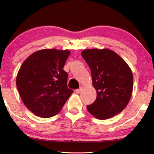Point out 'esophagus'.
<instances>
[{
  "instance_id": "1",
  "label": "esophagus",
  "mask_w": 154,
  "mask_h": 154,
  "mask_svg": "<svg viewBox=\"0 0 154 154\" xmlns=\"http://www.w3.org/2000/svg\"><path fill=\"white\" fill-rule=\"evenodd\" d=\"M82 90H83V88H80L79 89H76V90H75V92H76L77 94H79L82 91Z\"/></svg>"
}]
</instances>
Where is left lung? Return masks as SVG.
<instances>
[{"label": "left lung", "instance_id": "left-lung-1", "mask_svg": "<svg viewBox=\"0 0 154 154\" xmlns=\"http://www.w3.org/2000/svg\"><path fill=\"white\" fill-rule=\"evenodd\" d=\"M82 57L90 68L96 100L87 106L91 115L105 120L124 110L132 96L133 76L127 63L110 49H85Z\"/></svg>", "mask_w": 154, "mask_h": 154}]
</instances>
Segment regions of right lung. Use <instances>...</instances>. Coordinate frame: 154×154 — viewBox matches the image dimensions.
<instances>
[{"mask_svg":"<svg viewBox=\"0 0 154 154\" xmlns=\"http://www.w3.org/2000/svg\"><path fill=\"white\" fill-rule=\"evenodd\" d=\"M70 53L68 50L43 49L22 63L16 85L23 104L36 116H55L73 93L67 88L68 75L63 69Z\"/></svg>","mask_w":154,"mask_h":154,"instance_id":"obj_1","label":"right lung"}]
</instances>
